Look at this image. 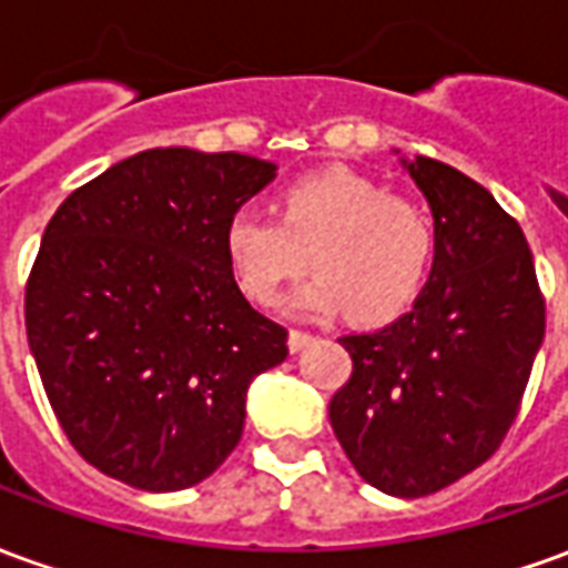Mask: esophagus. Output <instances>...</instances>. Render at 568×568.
I'll use <instances>...</instances> for the list:
<instances>
[{
  "label": "esophagus",
  "mask_w": 568,
  "mask_h": 568,
  "mask_svg": "<svg viewBox=\"0 0 568 568\" xmlns=\"http://www.w3.org/2000/svg\"><path fill=\"white\" fill-rule=\"evenodd\" d=\"M310 341H313V334L310 332H301V328H292V332H288V349H292V353H301Z\"/></svg>",
  "instance_id": "esophagus-1"
}]
</instances>
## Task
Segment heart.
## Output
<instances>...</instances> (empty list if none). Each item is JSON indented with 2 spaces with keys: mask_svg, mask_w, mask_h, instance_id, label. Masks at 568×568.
Returning a JSON list of instances; mask_svg holds the SVG:
<instances>
[{
  "mask_svg": "<svg viewBox=\"0 0 568 568\" xmlns=\"http://www.w3.org/2000/svg\"><path fill=\"white\" fill-rule=\"evenodd\" d=\"M276 215L236 210L222 231L240 292L267 307L304 264L316 273L288 307L325 316L346 307L358 322H386L417 297L435 255V231L417 203L386 194L349 170L301 175L280 191Z\"/></svg>",
  "mask_w": 568,
  "mask_h": 568,
  "instance_id": "obj_1",
  "label": "heart"
}]
</instances>
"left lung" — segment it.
Here are the masks:
<instances>
[{
    "instance_id": "obj_1",
    "label": "left lung",
    "mask_w": 568,
    "mask_h": 568,
    "mask_svg": "<svg viewBox=\"0 0 568 568\" xmlns=\"http://www.w3.org/2000/svg\"><path fill=\"white\" fill-rule=\"evenodd\" d=\"M435 219V261L405 316L346 334L353 377L328 419L371 487L419 499L499 450L545 341V297L520 224L487 187L405 161Z\"/></svg>"
}]
</instances>
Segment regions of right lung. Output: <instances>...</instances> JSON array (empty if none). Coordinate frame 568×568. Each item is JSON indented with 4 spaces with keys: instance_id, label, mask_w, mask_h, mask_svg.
<instances>
[{
    "instance_id": "1",
    "label": "right lung",
    "mask_w": 568,
    "mask_h": 568,
    "mask_svg": "<svg viewBox=\"0 0 568 568\" xmlns=\"http://www.w3.org/2000/svg\"><path fill=\"white\" fill-rule=\"evenodd\" d=\"M276 179L236 151L149 149L72 191L27 283V337L72 447L149 493L200 484L231 456L248 383L288 332L248 304L222 231Z\"/></svg>"
}]
</instances>
